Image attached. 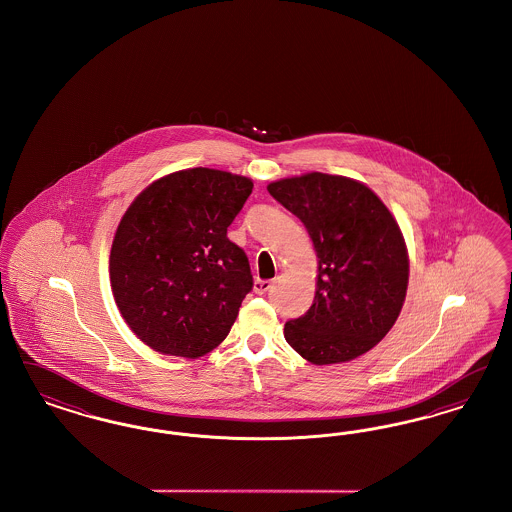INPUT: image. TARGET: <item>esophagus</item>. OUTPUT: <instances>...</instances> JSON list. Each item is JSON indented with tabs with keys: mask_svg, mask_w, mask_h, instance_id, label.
Returning <instances> with one entry per match:
<instances>
[{
	"mask_svg": "<svg viewBox=\"0 0 512 512\" xmlns=\"http://www.w3.org/2000/svg\"><path fill=\"white\" fill-rule=\"evenodd\" d=\"M272 288V280H255V284H253V290L255 293H267L268 290Z\"/></svg>",
	"mask_w": 512,
	"mask_h": 512,
	"instance_id": "34e87169",
	"label": "esophagus"
}]
</instances>
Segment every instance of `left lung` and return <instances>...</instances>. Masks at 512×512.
I'll use <instances>...</instances> for the list:
<instances>
[{"instance_id": "obj_1", "label": "left lung", "mask_w": 512, "mask_h": 512, "mask_svg": "<svg viewBox=\"0 0 512 512\" xmlns=\"http://www.w3.org/2000/svg\"><path fill=\"white\" fill-rule=\"evenodd\" d=\"M268 194L301 220L318 257L317 292L286 341L313 365L357 359L384 340L401 313L409 255L390 209L368 186L324 172L268 184Z\"/></svg>"}]
</instances>
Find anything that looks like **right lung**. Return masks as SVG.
Returning a JSON list of instances; mask_svg holds the SVG:
<instances>
[{
  "instance_id": "right-lung-1",
  "label": "right lung",
  "mask_w": 512,
  "mask_h": 512,
  "mask_svg": "<svg viewBox=\"0 0 512 512\" xmlns=\"http://www.w3.org/2000/svg\"><path fill=\"white\" fill-rule=\"evenodd\" d=\"M251 190L245 176L197 167L155 180L122 215L111 290L124 322L151 349L195 359L228 336L253 276L226 230Z\"/></svg>"
}]
</instances>
